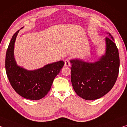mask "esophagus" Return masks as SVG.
I'll return each instance as SVG.
<instances>
[{"mask_svg":"<svg viewBox=\"0 0 127 127\" xmlns=\"http://www.w3.org/2000/svg\"><path fill=\"white\" fill-rule=\"evenodd\" d=\"M64 65L65 66H69L70 65L69 60L68 59H65V61H64Z\"/></svg>","mask_w":127,"mask_h":127,"instance_id":"obj_1","label":"esophagus"}]
</instances>
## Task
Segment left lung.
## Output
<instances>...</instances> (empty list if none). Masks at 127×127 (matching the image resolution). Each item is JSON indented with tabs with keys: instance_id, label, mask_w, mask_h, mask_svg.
<instances>
[{
	"instance_id": "left-lung-1",
	"label": "left lung",
	"mask_w": 127,
	"mask_h": 127,
	"mask_svg": "<svg viewBox=\"0 0 127 127\" xmlns=\"http://www.w3.org/2000/svg\"><path fill=\"white\" fill-rule=\"evenodd\" d=\"M105 38L106 51L98 61L88 63L70 61L71 82L79 97L87 100L98 99L110 91L118 78L120 59L118 49L109 33Z\"/></svg>"
}]
</instances>
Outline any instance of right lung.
<instances>
[{"instance_id":"obj_1","label":"right lung","mask_w":127,"mask_h":127,"mask_svg":"<svg viewBox=\"0 0 127 127\" xmlns=\"http://www.w3.org/2000/svg\"><path fill=\"white\" fill-rule=\"evenodd\" d=\"M19 31L12 36L6 53V73L10 85L17 94L27 99L40 100L50 91L54 79L61 72L64 62L58 61L33 70L17 65L14 57V47Z\"/></svg>"}]
</instances>
